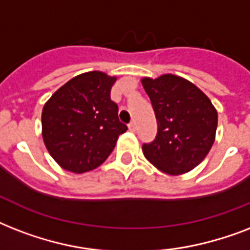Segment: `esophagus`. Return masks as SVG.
Instances as JSON below:
<instances>
[{"label": "esophagus", "instance_id": "1", "mask_svg": "<svg viewBox=\"0 0 250 250\" xmlns=\"http://www.w3.org/2000/svg\"><path fill=\"white\" fill-rule=\"evenodd\" d=\"M128 128H129V131H135V129H136V125H135V122H131V123H129Z\"/></svg>", "mask_w": 250, "mask_h": 250}]
</instances>
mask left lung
<instances>
[{"instance_id":"left-lung-1","label":"left lung","mask_w":250,"mask_h":250,"mask_svg":"<svg viewBox=\"0 0 250 250\" xmlns=\"http://www.w3.org/2000/svg\"><path fill=\"white\" fill-rule=\"evenodd\" d=\"M158 132L143 145L145 158L168 175H182L204 161L215 140L218 113L209 97L189 80L165 74L143 78Z\"/></svg>"}]
</instances>
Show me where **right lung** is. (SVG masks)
Segmentation results:
<instances>
[{"mask_svg":"<svg viewBox=\"0 0 250 250\" xmlns=\"http://www.w3.org/2000/svg\"><path fill=\"white\" fill-rule=\"evenodd\" d=\"M117 76L89 71L54 92L41 114L42 139L53 160L75 174L94 170L127 131L110 98Z\"/></svg>","mask_w":250,"mask_h":250,"instance_id":"add662e5","label":"right lung"}]
</instances>
